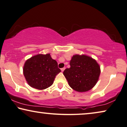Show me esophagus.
Wrapping results in <instances>:
<instances>
[{
    "mask_svg": "<svg viewBox=\"0 0 127 127\" xmlns=\"http://www.w3.org/2000/svg\"><path fill=\"white\" fill-rule=\"evenodd\" d=\"M65 69V67L62 68H61V70H62V72H63V71H64V69Z\"/></svg>",
    "mask_w": 127,
    "mask_h": 127,
    "instance_id": "1",
    "label": "esophagus"
}]
</instances>
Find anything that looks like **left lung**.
<instances>
[{"instance_id": "1", "label": "left lung", "mask_w": 127, "mask_h": 127, "mask_svg": "<svg viewBox=\"0 0 127 127\" xmlns=\"http://www.w3.org/2000/svg\"><path fill=\"white\" fill-rule=\"evenodd\" d=\"M69 64L70 68H66L63 74L72 89L78 92H85L96 85L101 69L95 60L85 55H75Z\"/></svg>"}]
</instances>
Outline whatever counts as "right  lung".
<instances>
[{
	"label": "right lung",
	"mask_w": 127,
	"mask_h": 127,
	"mask_svg": "<svg viewBox=\"0 0 127 127\" xmlns=\"http://www.w3.org/2000/svg\"><path fill=\"white\" fill-rule=\"evenodd\" d=\"M23 72L30 86L44 90L52 85L56 75L61 70L57 62L48 53L38 54L29 59L25 63Z\"/></svg>",
	"instance_id": "add662e5"
}]
</instances>
